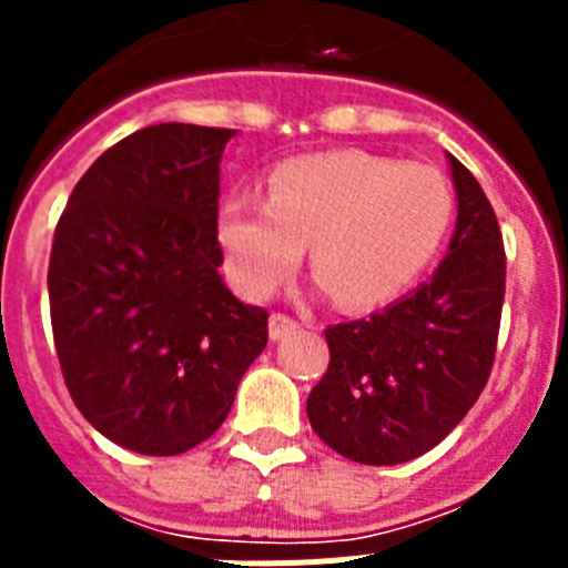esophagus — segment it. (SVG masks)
Masks as SVG:
<instances>
[{"mask_svg":"<svg viewBox=\"0 0 568 568\" xmlns=\"http://www.w3.org/2000/svg\"><path fill=\"white\" fill-rule=\"evenodd\" d=\"M298 329V321L290 318L287 313H273L270 315V338L281 341V338H290V335Z\"/></svg>","mask_w":568,"mask_h":568,"instance_id":"esophagus-1","label":"esophagus"}]
</instances>
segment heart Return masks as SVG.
I'll return each instance as SVG.
<instances>
[{
	"label": "heart",
	"mask_w": 568,
	"mask_h": 568,
	"mask_svg": "<svg viewBox=\"0 0 568 568\" xmlns=\"http://www.w3.org/2000/svg\"><path fill=\"white\" fill-rule=\"evenodd\" d=\"M455 199L429 164L333 150L275 164L267 202L233 193L219 210V244L235 287L264 298L310 267L341 307L364 310L404 293L435 258Z\"/></svg>",
	"instance_id": "obj_1"
}]
</instances>
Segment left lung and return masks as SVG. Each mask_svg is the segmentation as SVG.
<instances>
[{
    "mask_svg": "<svg viewBox=\"0 0 568 568\" xmlns=\"http://www.w3.org/2000/svg\"><path fill=\"white\" fill-rule=\"evenodd\" d=\"M458 224L435 275L384 313L324 329L329 366L307 418L329 449L393 466L438 446L489 381L506 293L498 215L449 155Z\"/></svg>",
    "mask_w": 568,
    "mask_h": 568,
    "instance_id": "left-lung-1",
    "label": "left lung"
}]
</instances>
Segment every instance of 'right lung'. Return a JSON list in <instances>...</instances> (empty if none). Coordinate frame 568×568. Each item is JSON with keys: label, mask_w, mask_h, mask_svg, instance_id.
Masks as SVG:
<instances>
[{"label": "right lung", "mask_w": 568, "mask_h": 568, "mask_svg": "<svg viewBox=\"0 0 568 568\" xmlns=\"http://www.w3.org/2000/svg\"><path fill=\"white\" fill-rule=\"evenodd\" d=\"M233 135L135 130L90 164L59 215L48 295L64 386L133 453L207 440L267 346V310L241 304L219 275V164Z\"/></svg>", "instance_id": "right-lung-1"}]
</instances>
